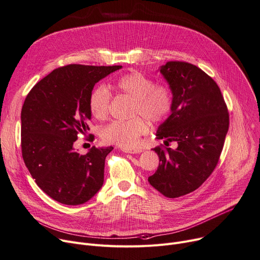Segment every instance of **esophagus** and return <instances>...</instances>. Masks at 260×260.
<instances>
[{
	"mask_svg": "<svg viewBox=\"0 0 260 260\" xmlns=\"http://www.w3.org/2000/svg\"><path fill=\"white\" fill-rule=\"evenodd\" d=\"M122 152L128 153V154H139V153L142 152V149L138 148V147H136V148H124V147H123Z\"/></svg>",
	"mask_w": 260,
	"mask_h": 260,
	"instance_id": "esophagus-1",
	"label": "esophagus"
}]
</instances>
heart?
<instances>
[{"mask_svg": "<svg viewBox=\"0 0 260 260\" xmlns=\"http://www.w3.org/2000/svg\"><path fill=\"white\" fill-rule=\"evenodd\" d=\"M114 89L134 99L132 116L128 121H113L102 129L105 142L131 148L137 145L139 138L148 132V122L160 124L172 113L174 99L171 88L156 82L139 72H134L117 79L111 85ZM112 94L104 85L94 87L88 98V107L91 115L98 120L108 116ZM147 118L144 119L142 117Z\"/></svg>", "mask_w": 260, "mask_h": 260, "instance_id": "b5f03b06", "label": "heart"}]
</instances>
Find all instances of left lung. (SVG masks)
I'll list each match as a JSON object with an SVG mask.
<instances>
[{"label": "left lung", "mask_w": 260, "mask_h": 260, "mask_svg": "<svg viewBox=\"0 0 260 260\" xmlns=\"http://www.w3.org/2000/svg\"><path fill=\"white\" fill-rule=\"evenodd\" d=\"M160 73L174 105L156 136L178 146L153 149L159 167L148 182L166 197L177 198L197 189L215 170L229 129V112L216 82L196 65L170 61Z\"/></svg>", "instance_id": "left-lung-1"}]
</instances>
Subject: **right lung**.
<instances>
[{
	"mask_svg": "<svg viewBox=\"0 0 260 260\" xmlns=\"http://www.w3.org/2000/svg\"><path fill=\"white\" fill-rule=\"evenodd\" d=\"M122 66L71 64L59 67L31 88L21 112L22 156L38 186L53 200L78 206L102 187L106 156L113 146L75 151L88 127L94 84Z\"/></svg>",
	"mask_w": 260,
	"mask_h": 260,
	"instance_id": "right-lung-1",
	"label": "right lung"
}]
</instances>
